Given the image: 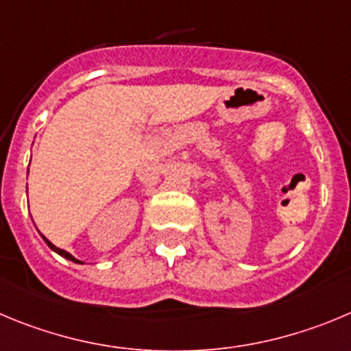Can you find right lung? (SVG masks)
I'll return each mask as SVG.
<instances>
[{
    "instance_id": "add662e5",
    "label": "right lung",
    "mask_w": 351,
    "mask_h": 351,
    "mask_svg": "<svg viewBox=\"0 0 351 351\" xmlns=\"http://www.w3.org/2000/svg\"><path fill=\"white\" fill-rule=\"evenodd\" d=\"M43 239H45V242H47V244H48V245H50V250H53V251H55V253H58V254H60V256L67 258V260L74 261V263H81V261H77V260H76V258L72 256V254H69V253H67V251L60 250V247H57V245H53V244H51V242H50V241H48V239H47V237H43Z\"/></svg>"
}]
</instances>
